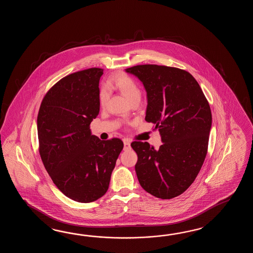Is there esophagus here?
<instances>
[{
    "instance_id": "obj_1",
    "label": "esophagus",
    "mask_w": 253,
    "mask_h": 253,
    "mask_svg": "<svg viewBox=\"0 0 253 253\" xmlns=\"http://www.w3.org/2000/svg\"><path fill=\"white\" fill-rule=\"evenodd\" d=\"M124 149L125 150H128L130 149V142L128 139H124Z\"/></svg>"
}]
</instances>
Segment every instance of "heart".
I'll return each mask as SVG.
<instances>
[{
  "mask_svg": "<svg viewBox=\"0 0 253 253\" xmlns=\"http://www.w3.org/2000/svg\"><path fill=\"white\" fill-rule=\"evenodd\" d=\"M108 88H117L121 92L125 97L129 100V102L140 101L142 97V90L138 83L133 78L126 74L124 72H119L113 76L107 82ZM109 93L107 87H102L99 91V102L104 106L108 101Z\"/></svg>",
  "mask_w": 253,
  "mask_h": 253,
  "instance_id": "b5f03b06",
  "label": "heart"
}]
</instances>
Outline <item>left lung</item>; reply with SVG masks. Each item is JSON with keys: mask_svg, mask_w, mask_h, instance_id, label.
Listing matches in <instances>:
<instances>
[{"mask_svg": "<svg viewBox=\"0 0 253 253\" xmlns=\"http://www.w3.org/2000/svg\"><path fill=\"white\" fill-rule=\"evenodd\" d=\"M126 71L136 76L147 93L145 121L161 134L159 149L134 141V166L140 185L161 199L185 192L198 175L208 149L210 105L198 82L186 70L155 64Z\"/></svg>", "mask_w": 253, "mask_h": 253, "instance_id": "left-lung-1", "label": "left lung"}]
</instances>
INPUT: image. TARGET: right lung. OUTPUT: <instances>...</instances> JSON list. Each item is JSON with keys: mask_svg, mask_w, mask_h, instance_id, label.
Listing matches in <instances>:
<instances>
[{"mask_svg": "<svg viewBox=\"0 0 253 253\" xmlns=\"http://www.w3.org/2000/svg\"><path fill=\"white\" fill-rule=\"evenodd\" d=\"M103 70L91 68L66 76L51 86L37 118L39 152L54 184L67 197L91 203L108 191L124 144L100 140L90 132L99 112Z\"/></svg>", "mask_w": 253, "mask_h": 253, "instance_id": "obj_1", "label": "right lung"}]
</instances>
